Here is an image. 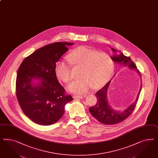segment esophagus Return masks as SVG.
I'll return each instance as SVG.
<instances>
[{
	"mask_svg": "<svg viewBox=\"0 0 158 158\" xmlns=\"http://www.w3.org/2000/svg\"><path fill=\"white\" fill-rule=\"evenodd\" d=\"M73 98L74 99H83L84 96H81V95H73Z\"/></svg>",
	"mask_w": 158,
	"mask_h": 158,
	"instance_id": "obj_1",
	"label": "esophagus"
}]
</instances>
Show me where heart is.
Returning <instances> with one entry per match:
<instances>
[{
	"label": "heart",
	"mask_w": 158,
	"mask_h": 158,
	"mask_svg": "<svg viewBox=\"0 0 158 158\" xmlns=\"http://www.w3.org/2000/svg\"><path fill=\"white\" fill-rule=\"evenodd\" d=\"M67 59L59 60L55 65L56 76L64 82L72 80L71 65L81 67V79L73 81L68 89L77 94L86 92L92 86L97 89L106 84L112 77L114 64L113 59L106 53L86 47L81 46L74 49L67 55Z\"/></svg>",
	"instance_id": "obj_1"
}]
</instances>
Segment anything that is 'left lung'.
<instances>
[{
  "label": "left lung",
  "mask_w": 158,
  "mask_h": 158,
  "mask_svg": "<svg viewBox=\"0 0 158 158\" xmlns=\"http://www.w3.org/2000/svg\"><path fill=\"white\" fill-rule=\"evenodd\" d=\"M111 48L113 52V55L111 56V58L113 59V61L117 63L118 66H120L121 68L127 67L131 69H135L141 77L140 72L137 69L135 63L129 57L124 55L120 51H119L113 48ZM110 82L111 81H109L103 88L96 92V96L98 100L97 103L96 104L95 106L91 107L89 109V111L92 116L98 121L104 125L117 124L118 123L122 122L128 117L135 108L142 87L141 84L135 101L121 111L112 108L108 102L107 92Z\"/></svg>",
  "instance_id": "obj_1"
}]
</instances>
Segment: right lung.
<instances>
[{"label":"right lung","mask_w":158,"mask_h":158,"mask_svg":"<svg viewBox=\"0 0 158 158\" xmlns=\"http://www.w3.org/2000/svg\"><path fill=\"white\" fill-rule=\"evenodd\" d=\"M74 43L57 42L35 51L23 60L16 79V95L23 113L41 125H50L64 113L73 99L65 95L55 72V63Z\"/></svg>","instance_id":"1"}]
</instances>
